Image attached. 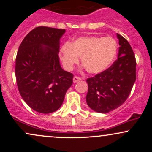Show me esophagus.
<instances>
[{
	"mask_svg": "<svg viewBox=\"0 0 152 152\" xmlns=\"http://www.w3.org/2000/svg\"><path fill=\"white\" fill-rule=\"evenodd\" d=\"M80 80H81V78L78 77V76H75L74 78H73V81H74V83H76V82L80 81Z\"/></svg>",
	"mask_w": 152,
	"mask_h": 152,
	"instance_id": "obj_1",
	"label": "esophagus"
}]
</instances>
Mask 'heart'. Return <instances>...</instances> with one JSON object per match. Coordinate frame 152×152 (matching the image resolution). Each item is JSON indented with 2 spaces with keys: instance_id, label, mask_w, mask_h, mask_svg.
Wrapping results in <instances>:
<instances>
[{
  "instance_id": "b5f03b06",
  "label": "heart",
  "mask_w": 152,
  "mask_h": 152,
  "mask_svg": "<svg viewBox=\"0 0 152 152\" xmlns=\"http://www.w3.org/2000/svg\"><path fill=\"white\" fill-rule=\"evenodd\" d=\"M118 45L111 37L83 36L71 43H64L60 48L63 64L72 70L81 56V64L91 74H99L108 69L114 61Z\"/></svg>"
}]
</instances>
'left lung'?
<instances>
[{"mask_svg": "<svg viewBox=\"0 0 152 152\" xmlns=\"http://www.w3.org/2000/svg\"><path fill=\"white\" fill-rule=\"evenodd\" d=\"M119 48L118 58L105 71L87 78L86 103L94 111L108 113L122 105L136 81V58L129 43L116 34Z\"/></svg>", "mask_w": 152, "mask_h": 152, "instance_id": "left-lung-1", "label": "left lung"}]
</instances>
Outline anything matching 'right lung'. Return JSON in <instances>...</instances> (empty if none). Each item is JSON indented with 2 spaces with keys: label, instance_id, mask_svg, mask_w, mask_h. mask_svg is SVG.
I'll return each instance as SVG.
<instances>
[{
  "label": "right lung",
  "instance_id": "add662e5",
  "mask_svg": "<svg viewBox=\"0 0 152 152\" xmlns=\"http://www.w3.org/2000/svg\"><path fill=\"white\" fill-rule=\"evenodd\" d=\"M65 29L39 26L24 38L15 58L19 93L32 109L42 114L57 111L73 83L74 75L59 62L60 39Z\"/></svg>",
  "mask_w": 152,
  "mask_h": 152
}]
</instances>
